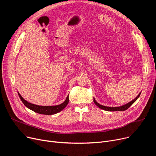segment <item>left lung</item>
I'll use <instances>...</instances> for the list:
<instances>
[{
	"label": "left lung",
	"mask_w": 156,
	"mask_h": 156,
	"mask_svg": "<svg viewBox=\"0 0 156 156\" xmlns=\"http://www.w3.org/2000/svg\"><path fill=\"white\" fill-rule=\"evenodd\" d=\"M140 94H141V93L139 94L138 95V96L135 98V99L133 101L129 102V103H128V104H125V105H124L120 106V107H115V108L106 107V106L102 105L99 104V103H97V102L95 101V100L94 99V102L95 104L97 106H98V107H99V108H101V109H104V110H105V111H125V110L128 109L130 107V106L132 105L136 101V99L139 97V96H140Z\"/></svg>",
	"instance_id": "obj_1"
}]
</instances>
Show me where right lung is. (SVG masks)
<instances>
[{
  "label": "right lung",
  "mask_w": 156,
  "mask_h": 156,
  "mask_svg": "<svg viewBox=\"0 0 156 156\" xmlns=\"http://www.w3.org/2000/svg\"><path fill=\"white\" fill-rule=\"evenodd\" d=\"M18 95L23 103L24 104V105L27 106L28 108L38 114H46V115H52V114H54L61 111L66 107V106L68 105L69 102V95H68L66 101L60 105H54V106H41V105H37L31 104L24 100L19 93H18Z\"/></svg>",
  "instance_id": "obj_1"
}]
</instances>
